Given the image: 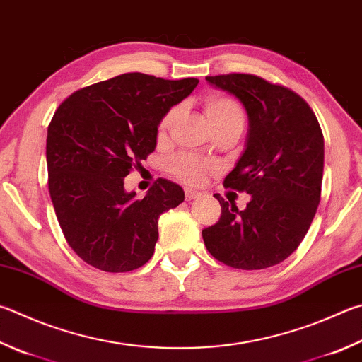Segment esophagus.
<instances>
[{
  "label": "esophagus",
  "mask_w": 362,
  "mask_h": 362,
  "mask_svg": "<svg viewBox=\"0 0 362 362\" xmlns=\"http://www.w3.org/2000/svg\"><path fill=\"white\" fill-rule=\"evenodd\" d=\"M201 193L198 189H193V188H185V199L187 201H193L196 198H199Z\"/></svg>",
  "instance_id": "obj_1"
}]
</instances>
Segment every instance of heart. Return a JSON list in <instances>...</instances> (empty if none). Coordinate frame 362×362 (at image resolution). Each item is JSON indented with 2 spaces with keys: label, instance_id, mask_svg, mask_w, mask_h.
I'll list each match as a JSON object with an SVG mask.
<instances>
[{
  "label": "heart",
  "instance_id": "b5f03b06",
  "mask_svg": "<svg viewBox=\"0 0 362 362\" xmlns=\"http://www.w3.org/2000/svg\"><path fill=\"white\" fill-rule=\"evenodd\" d=\"M204 109L209 117L212 127H225V124H239L244 128L245 114L244 109L240 107L239 103L223 95H210L204 101ZM177 114V109H169L166 114L161 117L158 123V136L163 137L168 133V129L173 124ZM168 168L177 179H180L185 183H199L202 182L204 175L209 169L214 168L212 163L201 160L199 156L189 153H179L173 156L168 161Z\"/></svg>",
  "mask_w": 362,
  "mask_h": 362
}]
</instances>
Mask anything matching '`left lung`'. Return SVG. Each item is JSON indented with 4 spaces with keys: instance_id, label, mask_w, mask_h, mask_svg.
I'll use <instances>...</instances> for the list:
<instances>
[{
    "instance_id": "1",
    "label": "left lung",
    "mask_w": 362,
    "mask_h": 362,
    "mask_svg": "<svg viewBox=\"0 0 362 362\" xmlns=\"http://www.w3.org/2000/svg\"><path fill=\"white\" fill-rule=\"evenodd\" d=\"M238 98L248 115L245 150L225 187L252 199L244 210L220 201L221 216L202 229L209 253L244 271L285 261L317 212L325 166V139L317 117L294 91L252 74L206 77Z\"/></svg>"
}]
</instances>
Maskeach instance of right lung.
Listing matches in <instances>:
<instances>
[{"label":"right lung","mask_w":362,"mask_h":362,"mask_svg":"<svg viewBox=\"0 0 362 362\" xmlns=\"http://www.w3.org/2000/svg\"><path fill=\"white\" fill-rule=\"evenodd\" d=\"M198 83L127 72L77 90L57 109L45 147L49 192L64 238L87 264L128 272L152 258L160 215L185 193L158 179L137 198L124 177L155 150L161 117Z\"/></svg>","instance_id":"add662e5"}]
</instances>
